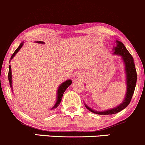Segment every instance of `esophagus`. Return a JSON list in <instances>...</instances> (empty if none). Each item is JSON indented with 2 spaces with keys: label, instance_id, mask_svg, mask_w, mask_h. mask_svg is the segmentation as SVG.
Listing matches in <instances>:
<instances>
[{
  "label": "esophagus",
  "instance_id": "34e87169",
  "mask_svg": "<svg viewBox=\"0 0 145 145\" xmlns=\"http://www.w3.org/2000/svg\"><path fill=\"white\" fill-rule=\"evenodd\" d=\"M77 76H78V78H79V79H83L85 77L84 74L83 73H82V72L79 73L78 75H77Z\"/></svg>",
  "mask_w": 145,
  "mask_h": 145
}]
</instances>
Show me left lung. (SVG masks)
<instances>
[{
    "label": "left lung",
    "instance_id": "left-lung-1",
    "mask_svg": "<svg viewBox=\"0 0 145 145\" xmlns=\"http://www.w3.org/2000/svg\"><path fill=\"white\" fill-rule=\"evenodd\" d=\"M113 54L119 55L121 57L123 63L124 65V72H125L126 84H127V91L124 99L118 106L108 110L98 111L92 109L88 105L84 103L86 108L93 113L98 115H113L115 113H119L120 111L124 109L129 105L131 102L132 96L134 93L135 85L137 81V73L135 70V66L133 62V58L129 51L127 50L124 45L121 41H116V46H113Z\"/></svg>",
    "mask_w": 145,
    "mask_h": 145
}]
</instances>
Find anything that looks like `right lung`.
<instances>
[{"instance_id": "right-lung-1", "label": "right lung", "mask_w": 145, "mask_h": 145, "mask_svg": "<svg viewBox=\"0 0 145 145\" xmlns=\"http://www.w3.org/2000/svg\"><path fill=\"white\" fill-rule=\"evenodd\" d=\"M35 42H36V43H41V44H44V43H45L43 41H35ZM23 44H24V42L23 41L22 43H21V44L19 45V46L17 48V49L16 50H15V52H14L13 54H12V57H11L10 60H12V59L14 58V56L17 54V52H18V51L20 50H21V48H22ZM8 80H9V82H10V86L11 89H12V91L13 92V87H12V68H11L10 65L9 66ZM72 81L71 80V79H67L66 81L63 82V83L59 85V86L58 87V89H57V99H56V102H55V104H54V105L53 106H52V108H50V110H53V109H54V108H57V107H58V106L59 105V104L61 103V99H62V97H63V93H64V92L66 91L67 88H68V87L69 86L71 85V84H72Z\"/></svg>"}]
</instances>
